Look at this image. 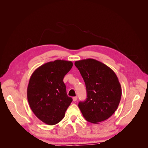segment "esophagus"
<instances>
[{"mask_svg": "<svg viewBox=\"0 0 148 148\" xmlns=\"http://www.w3.org/2000/svg\"><path fill=\"white\" fill-rule=\"evenodd\" d=\"M77 99H78V97H77V96H75V97H73V101L74 102H75V101H77Z\"/></svg>", "mask_w": 148, "mask_h": 148, "instance_id": "34e87169", "label": "esophagus"}]
</instances>
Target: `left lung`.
Instances as JSON below:
<instances>
[{
	"instance_id": "obj_1",
	"label": "left lung",
	"mask_w": 148,
	"mask_h": 148,
	"mask_svg": "<svg viewBox=\"0 0 148 148\" xmlns=\"http://www.w3.org/2000/svg\"><path fill=\"white\" fill-rule=\"evenodd\" d=\"M86 84L87 98L78 107L84 119L99 123L115 112L122 96V87L114 71L102 62L92 59L76 61Z\"/></svg>"
}]
</instances>
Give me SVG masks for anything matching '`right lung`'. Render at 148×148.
I'll return each mask as SVG.
<instances>
[{"instance_id":"obj_1","label":"right lung","mask_w":148,"mask_h":148,"mask_svg":"<svg viewBox=\"0 0 148 148\" xmlns=\"http://www.w3.org/2000/svg\"><path fill=\"white\" fill-rule=\"evenodd\" d=\"M71 61L56 60L39 66L31 75L27 88L31 109L42 122L56 125L64 119L72 102L63 79L71 70Z\"/></svg>"}]
</instances>
